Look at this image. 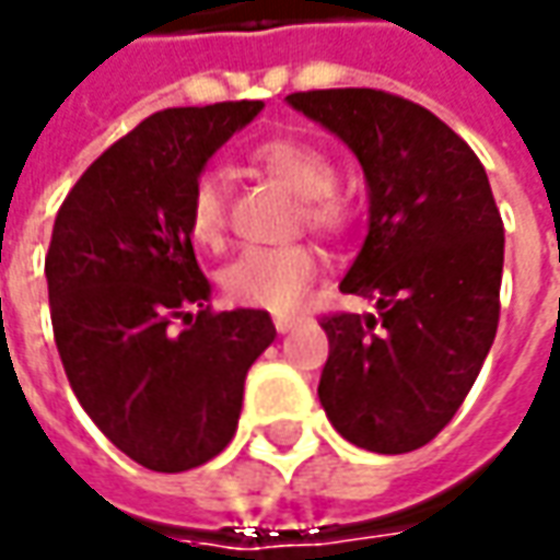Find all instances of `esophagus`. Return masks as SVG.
Returning <instances> with one entry per match:
<instances>
[{"instance_id":"1","label":"esophagus","mask_w":560,"mask_h":560,"mask_svg":"<svg viewBox=\"0 0 560 560\" xmlns=\"http://www.w3.org/2000/svg\"><path fill=\"white\" fill-rule=\"evenodd\" d=\"M272 325H276L279 334H288V330L296 325V315H291V312H279V315H272Z\"/></svg>"}]
</instances>
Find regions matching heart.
I'll list each match as a JSON object with an SVG mask.
<instances>
[{
	"label": "heart",
	"mask_w": 560,
	"mask_h": 560,
	"mask_svg": "<svg viewBox=\"0 0 560 560\" xmlns=\"http://www.w3.org/2000/svg\"><path fill=\"white\" fill-rule=\"evenodd\" d=\"M250 165L276 177L300 196V217L318 232H340L349 223V201L337 192V171L310 140L272 137L250 150ZM186 232L201 248H220L226 235V180L201 171L186 201ZM318 272V257L306 245L242 250L223 272V294L235 306L291 312L300 306Z\"/></svg>",
	"instance_id": "obj_1"
}]
</instances>
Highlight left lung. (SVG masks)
<instances>
[{"instance_id": "obj_1", "label": "left lung", "mask_w": 560, "mask_h": 560, "mask_svg": "<svg viewBox=\"0 0 560 560\" xmlns=\"http://www.w3.org/2000/svg\"><path fill=\"white\" fill-rule=\"evenodd\" d=\"M359 155L371 223L343 294L376 315L322 318L318 398L334 429L374 454H408L466 401L500 325L503 217L485 165L425 106L376 89L288 94Z\"/></svg>"}]
</instances>
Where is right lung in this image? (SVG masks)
Segmentation results:
<instances>
[{"mask_svg":"<svg viewBox=\"0 0 560 560\" xmlns=\"http://www.w3.org/2000/svg\"><path fill=\"white\" fill-rule=\"evenodd\" d=\"M260 109L152 113L57 211L45 279L63 371L94 425L152 471L196 469L230 444L248 368L276 340L269 312L211 310L186 232L192 180Z\"/></svg>","mask_w":560,"mask_h":560,"instance_id":"obj_1","label":"right lung"}]
</instances>
